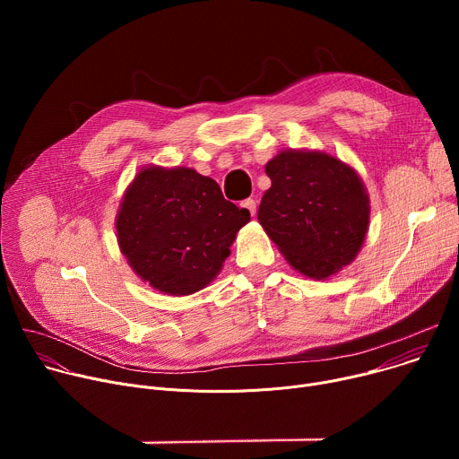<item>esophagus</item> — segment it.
I'll return each instance as SVG.
<instances>
[{
    "label": "esophagus",
    "mask_w": 459,
    "mask_h": 459,
    "mask_svg": "<svg viewBox=\"0 0 459 459\" xmlns=\"http://www.w3.org/2000/svg\"><path fill=\"white\" fill-rule=\"evenodd\" d=\"M241 205H243V207H245V209H248V212H250V214H252V216H254V214H255V209H257V207H255V200H252V198H248V200H245V202H243V204H241Z\"/></svg>",
    "instance_id": "1"
}]
</instances>
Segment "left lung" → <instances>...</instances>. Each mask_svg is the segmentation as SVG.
Here are the masks:
<instances>
[{
    "mask_svg": "<svg viewBox=\"0 0 459 459\" xmlns=\"http://www.w3.org/2000/svg\"><path fill=\"white\" fill-rule=\"evenodd\" d=\"M273 185L257 221L289 265L326 280L358 255L370 218L367 188L342 160L317 151H283L265 165Z\"/></svg>",
    "mask_w": 459,
    "mask_h": 459,
    "instance_id": "obj_1",
    "label": "left lung"
}]
</instances>
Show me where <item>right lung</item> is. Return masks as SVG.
Instances as JSON below:
<instances>
[{
    "label": "right lung",
    "instance_id": "right-lung-1",
    "mask_svg": "<svg viewBox=\"0 0 459 459\" xmlns=\"http://www.w3.org/2000/svg\"><path fill=\"white\" fill-rule=\"evenodd\" d=\"M247 209L227 202L220 185L188 167H145L123 194L117 243L133 271L152 289L188 296L221 271Z\"/></svg>",
    "mask_w": 459,
    "mask_h": 459
}]
</instances>
